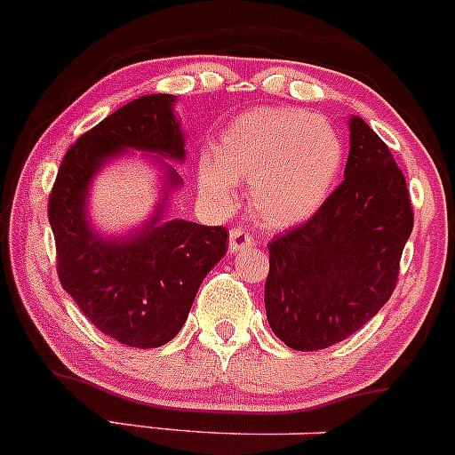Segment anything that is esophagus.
Here are the masks:
<instances>
[{"mask_svg":"<svg viewBox=\"0 0 455 455\" xmlns=\"http://www.w3.org/2000/svg\"><path fill=\"white\" fill-rule=\"evenodd\" d=\"M253 245L251 234H247L243 228H236L229 232V251H241V249H247Z\"/></svg>","mask_w":455,"mask_h":455,"instance_id":"obj_1","label":"esophagus"}]
</instances>
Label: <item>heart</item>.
<instances>
[{
	"mask_svg": "<svg viewBox=\"0 0 455 455\" xmlns=\"http://www.w3.org/2000/svg\"><path fill=\"white\" fill-rule=\"evenodd\" d=\"M197 167L199 195L212 208L236 202V184H251L249 206L260 223L286 229L323 206L345 160L339 130L321 116L292 108H256L219 134Z\"/></svg>",
	"mask_w": 455,
	"mask_h": 455,
	"instance_id": "1",
	"label": "heart"
}]
</instances>
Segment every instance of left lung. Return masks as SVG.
I'll return each mask as SVG.
<instances>
[{
    "label": "left lung",
    "mask_w": 455,
    "mask_h": 455,
    "mask_svg": "<svg viewBox=\"0 0 455 455\" xmlns=\"http://www.w3.org/2000/svg\"><path fill=\"white\" fill-rule=\"evenodd\" d=\"M347 124L343 184L310 221L268 245L267 321L297 351L340 343L382 310L412 232L402 169L364 119Z\"/></svg>",
    "instance_id": "obj_1"
}]
</instances>
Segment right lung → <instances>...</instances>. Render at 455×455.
Returning a JSON list of instances; mask_svg holds the SVG:
<instances>
[{"mask_svg": "<svg viewBox=\"0 0 455 455\" xmlns=\"http://www.w3.org/2000/svg\"><path fill=\"white\" fill-rule=\"evenodd\" d=\"M178 97L143 95L82 134L67 151L50 195L58 277L100 331L121 345L154 349L187 323L210 268L226 256V228L171 219L187 160ZM140 150L159 171L161 197L148 221L124 235L100 233L90 217L94 178L106 164Z\"/></svg>", "mask_w": 455, "mask_h": 455, "instance_id": "add662e5", "label": "right lung"}]
</instances>
